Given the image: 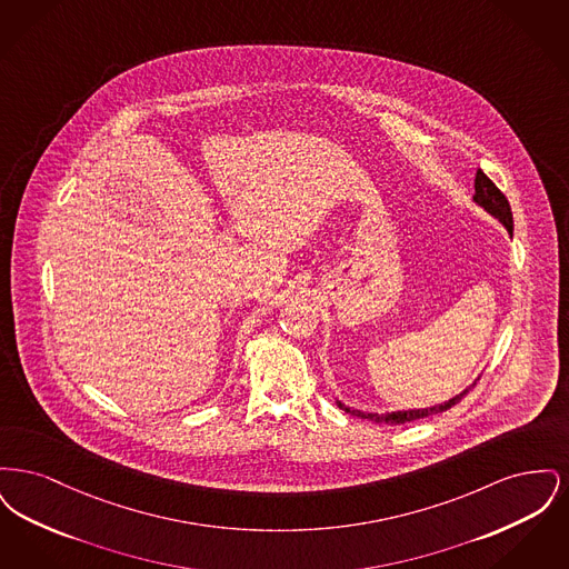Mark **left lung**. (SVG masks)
I'll return each instance as SVG.
<instances>
[{"label":"left lung","mask_w":569,"mask_h":569,"mask_svg":"<svg viewBox=\"0 0 569 569\" xmlns=\"http://www.w3.org/2000/svg\"><path fill=\"white\" fill-rule=\"evenodd\" d=\"M473 200L485 207L490 216L497 217L506 228L508 232L512 234L515 232V219H512V209H510V202L508 198L501 193V190L488 179L487 174L482 170L476 172V196ZM476 386V381L465 388L460 395H457L455 399L441 403V406L427 407V409H407V411H392V413H365V411H358V409H350V407L339 403V407H343L348 413L358 416V418H367V420H373V422H383V425H406V422H413V420H420V418H427V416H433V413H441L446 409H450L452 406H457L460 399Z\"/></svg>","instance_id":"8db88e82"}]
</instances>
